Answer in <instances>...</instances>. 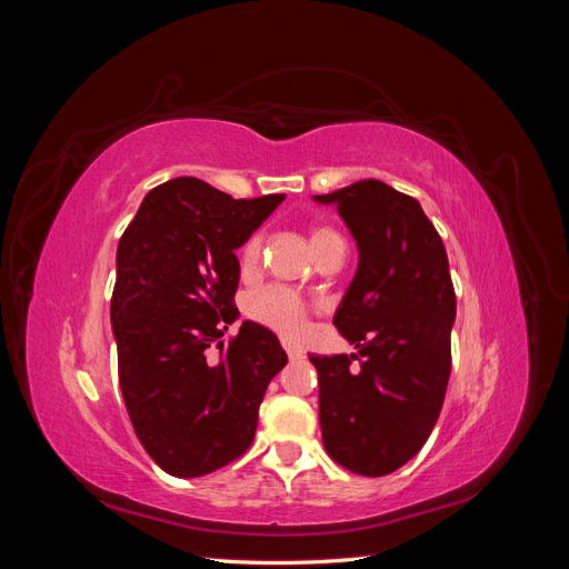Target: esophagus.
<instances>
[{
	"mask_svg": "<svg viewBox=\"0 0 569 569\" xmlns=\"http://www.w3.org/2000/svg\"><path fill=\"white\" fill-rule=\"evenodd\" d=\"M282 347H284V351H287V356L291 358V360H295V358H301V349L297 347V343H291L289 339H282Z\"/></svg>",
	"mask_w": 569,
	"mask_h": 569,
	"instance_id": "34e87169",
	"label": "esophagus"
}]
</instances>
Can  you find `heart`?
<instances>
[{"label":"heart","mask_w":569,"mask_h":569,"mask_svg":"<svg viewBox=\"0 0 569 569\" xmlns=\"http://www.w3.org/2000/svg\"><path fill=\"white\" fill-rule=\"evenodd\" d=\"M330 234L335 232L327 228L316 230L313 244L320 242L322 237H330ZM261 253H263V232H256L244 242L242 253H239V261H242L244 268H253L258 261H261ZM249 316L287 337H299L306 330L308 303L291 289L266 287L261 291H256V295L249 299Z\"/></svg>","instance_id":"heart-1"}]
</instances>
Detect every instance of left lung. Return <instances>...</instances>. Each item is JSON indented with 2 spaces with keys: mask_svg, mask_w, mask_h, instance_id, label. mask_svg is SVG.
Returning <instances> with one entry per match:
<instances>
[{
  "mask_svg": "<svg viewBox=\"0 0 569 569\" xmlns=\"http://www.w3.org/2000/svg\"><path fill=\"white\" fill-rule=\"evenodd\" d=\"M313 199L337 206L358 247L335 313L358 351L311 356L322 443L341 468L382 477L422 449L443 406L456 320L449 256L420 201L380 180Z\"/></svg>",
  "mask_w": 569,
  "mask_h": 569,
  "instance_id": "left-lung-1",
  "label": "left lung"
}]
</instances>
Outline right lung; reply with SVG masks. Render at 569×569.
Returning <instances> with one entry per match:
<instances>
[{"label":"right lung","mask_w":569,"mask_h":569,"mask_svg":"<svg viewBox=\"0 0 569 569\" xmlns=\"http://www.w3.org/2000/svg\"><path fill=\"white\" fill-rule=\"evenodd\" d=\"M282 199H232L176 178L151 189L120 237L111 299L120 391L137 439L168 475L201 477L242 456L287 366L263 325L244 320L228 347L220 341L239 316L234 251Z\"/></svg>","instance_id":"right-lung-1"}]
</instances>
